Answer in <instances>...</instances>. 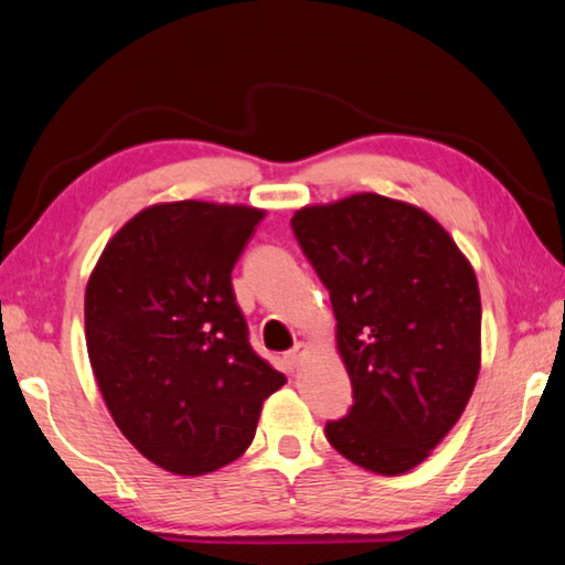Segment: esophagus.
Masks as SVG:
<instances>
[{
  "label": "esophagus",
  "mask_w": 565,
  "mask_h": 565,
  "mask_svg": "<svg viewBox=\"0 0 565 565\" xmlns=\"http://www.w3.org/2000/svg\"><path fill=\"white\" fill-rule=\"evenodd\" d=\"M306 351H309V347H306V343H296V347L291 349V351H286L284 353V361L289 363V366L294 369V366H299V363L303 361V356H306Z\"/></svg>",
  "instance_id": "obj_1"
}]
</instances>
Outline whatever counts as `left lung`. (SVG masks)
I'll return each mask as SVG.
<instances>
[{
  "instance_id": "8db88e82",
  "label": "left lung",
  "mask_w": 565,
  "mask_h": 565,
  "mask_svg": "<svg viewBox=\"0 0 565 565\" xmlns=\"http://www.w3.org/2000/svg\"><path fill=\"white\" fill-rule=\"evenodd\" d=\"M296 242L329 289L353 406L327 438L366 471L406 473L461 418L481 366L476 274L436 218L353 194L299 209Z\"/></svg>"
}]
</instances>
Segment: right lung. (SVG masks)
<instances>
[{"instance_id": "right-lung-1", "label": "right lung", "mask_w": 565, "mask_h": 565, "mask_svg": "<svg viewBox=\"0 0 565 565\" xmlns=\"http://www.w3.org/2000/svg\"><path fill=\"white\" fill-rule=\"evenodd\" d=\"M262 209L171 202L104 248L84 296L87 351L114 424L151 463L216 471L254 441L286 384L248 343L232 271Z\"/></svg>"}]
</instances>
